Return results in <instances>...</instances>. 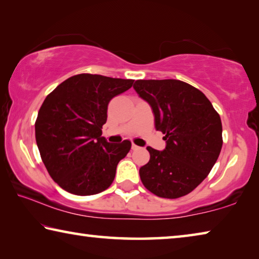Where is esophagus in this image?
<instances>
[{
    "instance_id": "obj_1",
    "label": "esophagus",
    "mask_w": 259,
    "mask_h": 259,
    "mask_svg": "<svg viewBox=\"0 0 259 259\" xmlns=\"http://www.w3.org/2000/svg\"><path fill=\"white\" fill-rule=\"evenodd\" d=\"M131 148H133V150L135 151V150H138V148H139V147H138L137 145H135V144H133V145H131Z\"/></svg>"
}]
</instances>
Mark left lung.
<instances>
[{
	"label": "left lung",
	"instance_id": "1",
	"mask_svg": "<svg viewBox=\"0 0 259 259\" xmlns=\"http://www.w3.org/2000/svg\"><path fill=\"white\" fill-rule=\"evenodd\" d=\"M134 89L150 104L165 148L148 146L150 161L139 169L148 191L177 199L208 176L223 145L219 114L199 89L179 80H137Z\"/></svg>",
	"mask_w": 259,
	"mask_h": 259
}]
</instances>
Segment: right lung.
<instances>
[{"mask_svg": "<svg viewBox=\"0 0 259 259\" xmlns=\"http://www.w3.org/2000/svg\"><path fill=\"white\" fill-rule=\"evenodd\" d=\"M134 80L77 74L47 96L35 122V138L51 178L75 195H93L114 181L116 166L131 148L129 140L102 137L108 103Z\"/></svg>", "mask_w": 259, "mask_h": 259, "instance_id": "add662e5", "label": "right lung"}]
</instances>
